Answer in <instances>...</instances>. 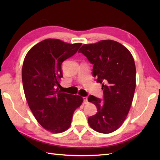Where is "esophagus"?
Returning a JSON list of instances; mask_svg holds the SVG:
<instances>
[{"instance_id": "esophagus-1", "label": "esophagus", "mask_w": 160, "mask_h": 160, "mask_svg": "<svg viewBox=\"0 0 160 160\" xmlns=\"http://www.w3.org/2000/svg\"><path fill=\"white\" fill-rule=\"evenodd\" d=\"M83 102H84V104H87V103H88L87 97H84V98H83Z\"/></svg>"}]
</instances>
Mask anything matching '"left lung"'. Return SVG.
Segmentation results:
<instances>
[{
	"label": "left lung",
	"mask_w": 160,
	"mask_h": 160,
	"mask_svg": "<svg viewBox=\"0 0 160 160\" xmlns=\"http://www.w3.org/2000/svg\"><path fill=\"white\" fill-rule=\"evenodd\" d=\"M78 52L93 65V76L104 93L102 100L91 95L88 98L98 109L88 122L94 131L110 133L121 127L131 106L136 85L134 59L124 46L111 40L84 45Z\"/></svg>",
	"instance_id": "8db88e82"
}]
</instances>
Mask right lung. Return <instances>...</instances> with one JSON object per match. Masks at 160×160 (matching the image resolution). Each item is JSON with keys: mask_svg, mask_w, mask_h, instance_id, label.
I'll return each instance as SVG.
<instances>
[{"mask_svg": "<svg viewBox=\"0 0 160 160\" xmlns=\"http://www.w3.org/2000/svg\"><path fill=\"white\" fill-rule=\"evenodd\" d=\"M82 45L58 39H46L30 49L24 60L22 80L29 107L36 120L52 132L69 128L75 110L83 99L62 93L59 81L63 77L62 63Z\"/></svg>", "mask_w": 160, "mask_h": 160, "instance_id": "right-lung-1", "label": "right lung"}]
</instances>
